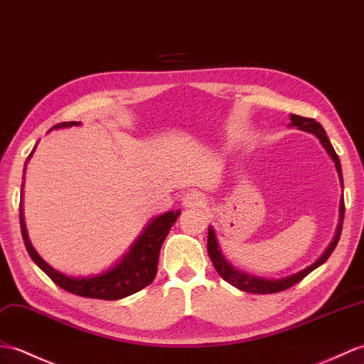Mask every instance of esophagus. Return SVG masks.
<instances>
[{
    "label": "esophagus",
    "instance_id": "obj_1",
    "mask_svg": "<svg viewBox=\"0 0 364 364\" xmlns=\"http://www.w3.org/2000/svg\"><path fill=\"white\" fill-rule=\"evenodd\" d=\"M206 205V198L201 192L197 191H191L186 193L183 197V206L186 209H192V208H203Z\"/></svg>",
    "mask_w": 364,
    "mask_h": 364
}]
</instances>
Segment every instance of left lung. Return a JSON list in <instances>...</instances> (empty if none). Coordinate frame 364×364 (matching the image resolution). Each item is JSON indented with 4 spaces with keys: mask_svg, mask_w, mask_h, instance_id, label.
I'll use <instances>...</instances> for the list:
<instances>
[{
    "mask_svg": "<svg viewBox=\"0 0 364 364\" xmlns=\"http://www.w3.org/2000/svg\"><path fill=\"white\" fill-rule=\"evenodd\" d=\"M290 127H298L299 130L302 132H309L311 134L319 139V142L323 144V147L326 149V151L328 154V156L332 158V161L335 163V168L338 172V176H340V184L343 188V173H341V164H340V158H338L336 151L333 150L331 141H328L326 130L323 129V125L319 122H316L315 119H310V117H302L298 114H290ZM343 220H344V198H340V222H338L336 226V232L333 235V240L328 245L327 250L321 255L314 264L306 267L304 269L298 273H293L290 276H285L281 279H268V277H260V276H255L250 273H245L242 269H237L232 264L226 260V257L223 256V252L220 250V245L217 242V235L213 226H209L208 231V255L213 260L214 268L217 269V273L222 276V279L228 284H231L235 289H239L242 291L247 293H259V294H267V293H277L290 289L291 285L298 284L299 281H302L309 273L314 272L315 268H318L319 265H323L324 262L328 259V256L332 255L338 240H340L341 235V230H343Z\"/></svg>",
    "mask_w": 364,
    "mask_h": 364,
    "instance_id": "1",
    "label": "left lung"
}]
</instances>
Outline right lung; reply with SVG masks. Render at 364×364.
<instances>
[{
  "label": "right lung",
  "mask_w": 364,
  "mask_h": 364,
  "mask_svg": "<svg viewBox=\"0 0 364 364\" xmlns=\"http://www.w3.org/2000/svg\"><path fill=\"white\" fill-rule=\"evenodd\" d=\"M80 125V122H62L54 125L50 130L58 129H70V127ZM49 130V132H50ZM36 147L32 149L31 155L24 164V172H26V166L29 159L32 158ZM23 188H24V176L21 183V203H20V226H21V235L24 240V247H26L31 259L43 269V272L53 279V281L62 287L63 290L70 291L73 294L83 298H92V299H105V301H114L130 296V294L136 293L142 289H146L149 284H151L158 269V259L159 251H161V245L167 237L168 231H171L172 225L180 217L181 210H167V213L156 215L144 226L142 232L138 235V239L132 243L129 251L116 262L114 265L109 267L102 273L91 274V276H68L60 273L58 269L50 267L48 262L41 259V256L32 247L29 240L26 223H24V213H23Z\"/></svg>",
  "instance_id": "add662e5"
}]
</instances>
